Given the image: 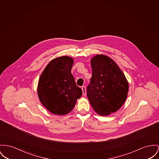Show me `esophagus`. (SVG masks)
Returning a JSON list of instances; mask_svg holds the SVG:
<instances>
[{
	"label": "esophagus",
	"instance_id": "34e87169",
	"mask_svg": "<svg viewBox=\"0 0 159 159\" xmlns=\"http://www.w3.org/2000/svg\"><path fill=\"white\" fill-rule=\"evenodd\" d=\"M81 89H82V91H83V95L84 96L86 94V89H85V86H82L81 87Z\"/></svg>",
	"mask_w": 159,
	"mask_h": 159
}]
</instances>
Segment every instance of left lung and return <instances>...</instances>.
Here are the masks:
<instances>
[{"instance_id": "1", "label": "left lung", "mask_w": 159, "mask_h": 159, "mask_svg": "<svg viewBox=\"0 0 159 159\" xmlns=\"http://www.w3.org/2000/svg\"><path fill=\"white\" fill-rule=\"evenodd\" d=\"M91 66L92 76L87 88V97L96 113L106 116L116 112L124 104L128 83L118 65L107 55L93 57Z\"/></svg>"}]
</instances>
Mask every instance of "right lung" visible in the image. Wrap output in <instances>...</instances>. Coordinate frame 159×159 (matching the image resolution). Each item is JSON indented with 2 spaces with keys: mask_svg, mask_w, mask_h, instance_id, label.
Returning a JSON list of instances; mask_svg holds the SVG:
<instances>
[{
  "mask_svg": "<svg viewBox=\"0 0 159 159\" xmlns=\"http://www.w3.org/2000/svg\"><path fill=\"white\" fill-rule=\"evenodd\" d=\"M74 59L61 56L52 60L39 78L37 93L44 106L51 113L65 115L70 113L82 95L71 73Z\"/></svg>",
  "mask_w": 159,
  "mask_h": 159,
  "instance_id": "obj_1",
  "label": "right lung"
}]
</instances>
